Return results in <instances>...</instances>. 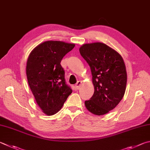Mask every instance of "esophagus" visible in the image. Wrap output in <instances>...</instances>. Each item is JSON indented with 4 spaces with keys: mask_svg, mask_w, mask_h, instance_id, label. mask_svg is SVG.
I'll return each instance as SVG.
<instances>
[{
    "mask_svg": "<svg viewBox=\"0 0 150 150\" xmlns=\"http://www.w3.org/2000/svg\"><path fill=\"white\" fill-rule=\"evenodd\" d=\"M81 83H82V82H81V81H78V82L75 84V88L77 89V90H79V88H80V86L81 85Z\"/></svg>",
    "mask_w": 150,
    "mask_h": 150,
    "instance_id": "34e87169",
    "label": "esophagus"
}]
</instances>
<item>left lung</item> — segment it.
Returning <instances> with one entry per match:
<instances>
[{
    "label": "left lung",
    "mask_w": 150,
    "mask_h": 150,
    "mask_svg": "<svg viewBox=\"0 0 150 150\" xmlns=\"http://www.w3.org/2000/svg\"><path fill=\"white\" fill-rule=\"evenodd\" d=\"M81 55L91 67L94 92L84 102L87 110L102 115L119 104L126 90L127 75L121 56L102 42L83 45Z\"/></svg>",
    "instance_id": "left-lung-1"
}]
</instances>
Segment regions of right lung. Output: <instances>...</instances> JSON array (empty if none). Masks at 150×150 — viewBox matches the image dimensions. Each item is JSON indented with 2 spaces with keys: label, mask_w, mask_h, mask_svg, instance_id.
I'll list each match as a JSON object with an SVG mask.
<instances>
[{
  "label": "right lung",
  "mask_w": 150,
  "mask_h": 150,
  "mask_svg": "<svg viewBox=\"0 0 150 150\" xmlns=\"http://www.w3.org/2000/svg\"><path fill=\"white\" fill-rule=\"evenodd\" d=\"M75 44L49 40L30 53L26 74L30 88L43 112L52 115L60 110L72 89L66 82L61 61Z\"/></svg>",
  "instance_id": "add662e5"
}]
</instances>
